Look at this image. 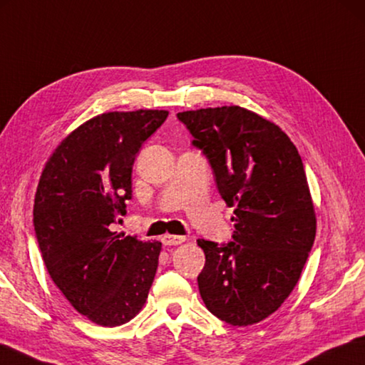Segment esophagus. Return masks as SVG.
<instances>
[{
	"label": "esophagus",
	"instance_id": "34e87169",
	"mask_svg": "<svg viewBox=\"0 0 365 365\" xmlns=\"http://www.w3.org/2000/svg\"><path fill=\"white\" fill-rule=\"evenodd\" d=\"M185 240H187L185 236L165 235V236H163V244H164V246H178V244H183Z\"/></svg>",
	"mask_w": 365,
	"mask_h": 365
}]
</instances>
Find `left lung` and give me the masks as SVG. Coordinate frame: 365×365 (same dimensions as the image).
<instances>
[{
	"label": "left lung",
	"instance_id": "obj_1",
	"mask_svg": "<svg viewBox=\"0 0 365 365\" xmlns=\"http://www.w3.org/2000/svg\"><path fill=\"white\" fill-rule=\"evenodd\" d=\"M177 116L235 207V241H197L205 255L201 298L218 319L252 326L286 302L313 247L316 214L302 158L279 125L237 105Z\"/></svg>",
	"mask_w": 365,
	"mask_h": 365
}]
</instances>
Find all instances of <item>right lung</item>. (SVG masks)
I'll list each match as a JSON object with an SVG mask.
<instances>
[{
	"label": "right lung",
	"mask_w": 365,
	"mask_h": 365,
	"mask_svg": "<svg viewBox=\"0 0 365 365\" xmlns=\"http://www.w3.org/2000/svg\"><path fill=\"white\" fill-rule=\"evenodd\" d=\"M165 110L108 111L71 130L39 177L33 225L46 269L78 313L116 327L143 308L161 242L116 235L125 214L138 148L165 121Z\"/></svg>",
	"instance_id": "right-lung-1"
}]
</instances>
